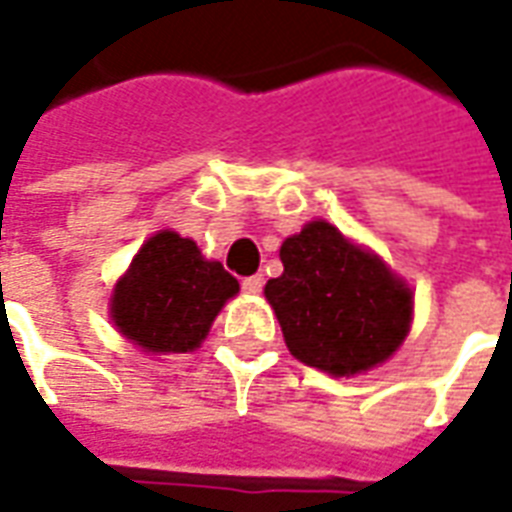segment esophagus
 Listing matches in <instances>:
<instances>
[{
    "label": "esophagus",
    "instance_id": "esophagus-1",
    "mask_svg": "<svg viewBox=\"0 0 512 512\" xmlns=\"http://www.w3.org/2000/svg\"><path fill=\"white\" fill-rule=\"evenodd\" d=\"M260 290H263V277H260V274L244 279V293H249V296H257Z\"/></svg>",
    "mask_w": 512,
    "mask_h": 512
}]
</instances>
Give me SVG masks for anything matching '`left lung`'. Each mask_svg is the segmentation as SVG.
Instances as JSON below:
<instances>
[{
	"mask_svg": "<svg viewBox=\"0 0 512 512\" xmlns=\"http://www.w3.org/2000/svg\"><path fill=\"white\" fill-rule=\"evenodd\" d=\"M282 277L268 279L288 351L332 376H356L381 365L406 340L414 296L370 249L334 224L310 222L279 249Z\"/></svg>",
	"mask_w": 512,
	"mask_h": 512,
	"instance_id": "8db88e82",
	"label": "left lung"
}]
</instances>
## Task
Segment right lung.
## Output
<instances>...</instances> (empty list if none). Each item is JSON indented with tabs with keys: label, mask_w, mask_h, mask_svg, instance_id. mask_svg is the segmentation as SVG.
<instances>
[{
	"label": "right lung",
	"mask_w": 512,
	"mask_h": 512,
	"mask_svg": "<svg viewBox=\"0 0 512 512\" xmlns=\"http://www.w3.org/2000/svg\"><path fill=\"white\" fill-rule=\"evenodd\" d=\"M235 293L238 279L222 263L205 260L191 238L158 230L117 279L109 315L147 354H189Z\"/></svg>",
	"instance_id": "add662e5"
}]
</instances>
